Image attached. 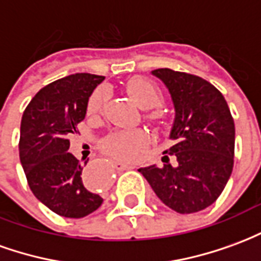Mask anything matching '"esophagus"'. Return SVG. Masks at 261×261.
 <instances>
[{
	"mask_svg": "<svg viewBox=\"0 0 261 261\" xmlns=\"http://www.w3.org/2000/svg\"><path fill=\"white\" fill-rule=\"evenodd\" d=\"M113 166L117 170H127V169H133V168H134V165L125 164V162H120V161H114Z\"/></svg>",
	"mask_w": 261,
	"mask_h": 261,
	"instance_id": "esophagus-1",
	"label": "esophagus"
}]
</instances>
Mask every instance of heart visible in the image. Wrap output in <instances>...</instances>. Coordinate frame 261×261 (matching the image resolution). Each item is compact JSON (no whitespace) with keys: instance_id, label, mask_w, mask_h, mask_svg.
I'll use <instances>...</instances> for the list:
<instances>
[{"instance_id":"heart-1","label":"heart","mask_w":261,"mask_h":261,"mask_svg":"<svg viewBox=\"0 0 261 261\" xmlns=\"http://www.w3.org/2000/svg\"><path fill=\"white\" fill-rule=\"evenodd\" d=\"M127 92L133 97V100L147 112V119L155 123H164L165 113L159 105L164 100L162 91L159 86L148 78L137 76L127 82ZM109 100V91L106 86H100L93 92L88 100L86 110L88 113L96 114L102 113L105 105ZM148 134L144 130L121 131L114 133L103 140V151L114 158L119 159H133L137 152L147 145Z\"/></svg>"}]
</instances>
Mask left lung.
<instances>
[{
  "label": "left lung",
  "instance_id": "1",
  "mask_svg": "<svg viewBox=\"0 0 261 261\" xmlns=\"http://www.w3.org/2000/svg\"><path fill=\"white\" fill-rule=\"evenodd\" d=\"M169 89L175 121L162 168H140L155 194L179 214L210 207L229 180L235 156V123L222 93L208 81L169 68L153 69ZM174 159L170 164L169 158Z\"/></svg>",
  "mask_w": 261,
  "mask_h": 261
}]
</instances>
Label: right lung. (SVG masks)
<instances>
[{
    "label": "right lung",
    "mask_w": 261,
    "mask_h": 261,
    "mask_svg": "<svg viewBox=\"0 0 261 261\" xmlns=\"http://www.w3.org/2000/svg\"><path fill=\"white\" fill-rule=\"evenodd\" d=\"M103 80L81 72L54 81L35 95L20 121L19 158L28 185L65 218L86 217L103 202L96 183L86 180L81 162L68 152V137L85 119L89 96Z\"/></svg>",
    "instance_id": "1"
}]
</instances>
